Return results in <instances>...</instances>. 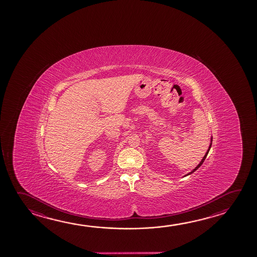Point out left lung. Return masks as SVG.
Here are the masks:
<instances>
[{"label":"left lung","instance_id":"obj_1","mask_svg":"<svg viewBox=\"0 0 257 257\" xmlns=\"http://www.w3.org/2000/svg\"><path fill=\"white\" fill-rule=\"evenodd\" d=\"M211 145H212V144H210V145H209V148H208V150H207V153H206V154H205V156H204V157H203L202 161H201V162H200V163H199V164H198V166L196 167V168H195V169H194L193 171H191V172H190V173H189V174H191V173H193L194 171H197V170H198V168H199V167H200V166H201V165H202L203 162H204V161H205V159H206V157H207V154H208V152H209V150H210V148H211ZM189 174H188V175H189Z\"/></svg>","mask_w":257,"mask_h":257}]
</instances>
